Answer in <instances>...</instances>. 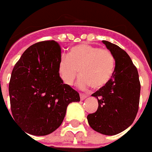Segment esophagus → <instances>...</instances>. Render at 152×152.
<instances>
[{"label": "esophagus", "mask_w": 152, "mask_h": 152, "mask_svg": "<svg viewBox=\"0 0 152 152\" xmlns=\"http://www.w3.org/2000/svg\"><path fill=\"white\" fill-rule=\"evenodd\" d=\"M86 97H87V96L84 95V94H82V93L80 94V98H81V99H82V100H83V99H86Z\"/></svg>", "instance_id": "esophagus-1"}]
</instances>
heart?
I'll return each instance as SVG.
<instances>
[{"mask_svg": "<svg viewBox=\"0 0 152 152\" xmlns=\"http://www.w3.org/2000/svg\"><path fill=\"white\" fill-rule=\"evenodd\" d=\"M115 66V56L110 50L80 44L70 48L67 56L60 57L58 72L63 82L67 86L72 85L79 72L81 77L77 86L80 88L91 86L99 89L110 81Z\"/></svg>", "mask_w": 152, "mask_h": 152, "instance_id": "b5f03b06", "label": "heart"}]
</instances>
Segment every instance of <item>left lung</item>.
<instances>
[{
  "label": "left lung",
  "instance_id": "8db88e82",
  "mask_svg": "<svg viewBox=\"0 0 152 152\" xmlns=\"http://www.w3.org/2000/svg\"><path fill=\"white\" fill-rule=\"evenodd\" d=\"M103 43L115 56V70L106 86L92 94L99 105L87 119L93 129L111 136L133 124L139 108L140 83L137 69L128 54L115 44L107 41Z\"/></svg>",
  "mask_w": 152,
  "mask_h": 152
}]
</instances>
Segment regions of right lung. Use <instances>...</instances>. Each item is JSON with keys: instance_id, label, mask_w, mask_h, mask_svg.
<instances>
[{"instance_id": "right-lung-1", "label": "right lung", "mask_w": 152, "mask_h": 152, "mask_svg": "<svg viewBox=\"0 0 152 152\" xmlns=\"http://www.w3.org/2000/svg\"><path fill=\"white\" fill-rule=\"evenodd\" d=\"M60 57L56 42H38L23 53L12 72L8 90L13 118L31 135L54 132L68 104L80 101L79 93L59 77Z\"/></svg>"}]
</instances>
